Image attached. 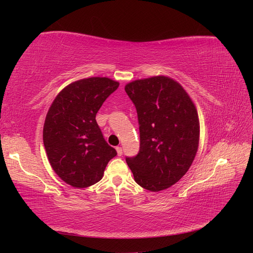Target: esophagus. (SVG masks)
<instances>
[{
	"label": "esophagus",
	"mask_w": 253,
	"mask_h": 253,
	"mask_svg": "<svg viewBox=\"0 0 253 253\" xmlns=\"http://www.w3.org/2000/svg\"><path fill=\"white\" fill-rule=\"evenodd\" d=\"M116 151H117L118 156H121V155H122V149H121V147H117V148H116Z\"/></svg>",
	"instance_id": "34e87169"
}]
</instances>
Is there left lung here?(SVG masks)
<instances>
[{
  "instance_id": "obj_1",
  "label": "left lung",
  "mask_w": 253,
  "mask_h": 253,
  "mask_svg": "<svg viewBox=\"0 0 253 253\" xmlns=\"http://www.w3.org/2000/svg\"><path fill=\"white\" fill-rule=\"evenodd\" d=\"M138 115L140 149L126 157L135 181L152 192L177 182L192 165L200 143V119L192 99L167 76L127 83Z\"/></svg>"
}]
</instances>
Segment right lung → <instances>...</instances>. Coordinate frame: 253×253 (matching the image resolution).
Wrapping results in <instances>:
<instances>
[{"label":"right lung","instance_id":"add662e5","mask_svg":"<svg viewBox=\"0 0 253 253\" xmlns=\"http://www.w3.org/2000/svg\"><path fill=\"white\" fill-rule=\"evenodd\" d=\"M119 82L90 77L66 85L52 101L43 126V142L52 170L67 185L86 188L103 177L117 155L103 138L96 114Z\"/></svg>","mask_w":253,"mask_h":253}]
</instances>
